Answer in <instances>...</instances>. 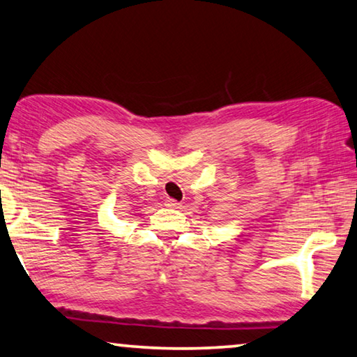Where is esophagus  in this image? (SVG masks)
Wrapping results in <instances>:
<instances>
[{"mask_svg": "<svg viewBox=\"0 0 357 357\" xmlns=\"http://www.w3.org/2000/svg\"><path fill=\"white\" fill-rule=\"evenodd\" d=\"M165 205H167L168 208H174V209L181 208V203L176 202V200H173V199H167V200H165Z\"/></svg>", "mask_w": 357, "mask_h": 357, "instance_id": "34e87169", "label": "esophagus"}]
</instances>
